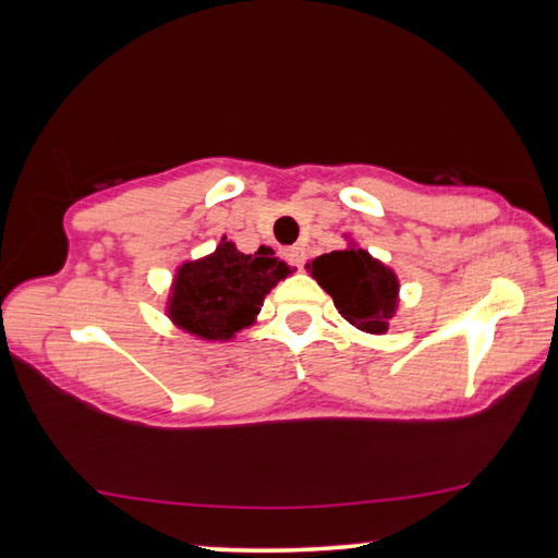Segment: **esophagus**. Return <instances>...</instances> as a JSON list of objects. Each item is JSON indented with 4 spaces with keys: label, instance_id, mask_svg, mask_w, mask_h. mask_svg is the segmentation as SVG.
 <instances>
[{
    "label": "esophagus",
    "instance_id": "obj_1",
    "mask_svg": "<svg viewBox=\"0 0 558 558\" xmlns=\"http://www.w3.org/2000/svg\"><path fill=\"white\" fill-rule=\"evenodd\" d=\"M282 258H286L290 266L302 268V263H305L307 253H305V248H302V245H290V248L282 251Z\"/></svg>",
    "mask_w": 558,
    "mask_h": 558
}]
</instances>
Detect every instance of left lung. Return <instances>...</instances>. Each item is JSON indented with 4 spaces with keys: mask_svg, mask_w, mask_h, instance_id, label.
<instances>
[{
    "mask_svg": "<svg viewBox=\"0 0 558 558\" xmlns=\"http://www.w3.org/2000/svg\"><path fill=\"white\" fill-rule=\"evenodd\" d=\"M313 276L349 325L369 335H386L389 319L399 310V276L369 251L349 241L344 251H332L307 263Z\"/></svg>",
    "mask_w": 558,
    "mask_h": 558,
    "instance_id": "1",
    "label": "left lung"
}]
</instances>
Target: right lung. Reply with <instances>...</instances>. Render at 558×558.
Listing matches in <instances>:
<instances>
[{
    "instance_id": "add662e5",
    "label": "right lung",
    "mask_w": 558,
    "mask_h": 558,
    "mask_svg": "<svg viewBox=\"0 0 558 558\" xmlns=\"http://www.w3.org/2000/svg\"><path fill=\"white\" fill-rule=\"evenodd\" d=\"M290 272L272 248L260 245L251 256L223 235L209 256L184 260L177 268L167 317L204 342H229L256 323L263 300Z\"/></svg>"
}]
</instances>
